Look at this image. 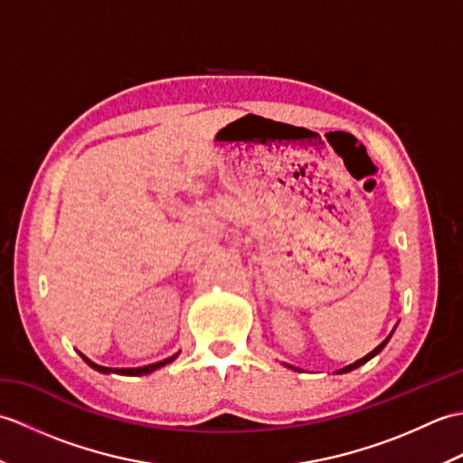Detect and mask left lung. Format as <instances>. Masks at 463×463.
I'll return each mask as SVG.
<instances>
[{
	"mask_svg": "<svg viewBox=\"0 0 463 463\" xmlns=\"http://www.w3.org/2000/svg\"><path fill=\"white\" fill-rule=\"evenodd\" d=\"M390 336H392V334H390ZM390 336H388L386 340H383V342L380 344V346H378V348H373V350H372L370 354H366V356H364L362 360H356V362H354V364H350V366H346V368H342V370H338V372H340V373H342V372H350V370H354V368H358V366H362V364H366V362H368L370 358H373V356H376V354H378V352H380V350H382L383 346H386V344H388V340H390Z\"/></svg>",
	"mask_w": 463,
	"mask_h": 463,
	"instance_id": "8db88e82",
	"label": "left lung"
}]
</instances>
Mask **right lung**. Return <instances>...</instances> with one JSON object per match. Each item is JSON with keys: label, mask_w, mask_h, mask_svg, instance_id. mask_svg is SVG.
Returning <instances> with one entry per match:
<instances>
[{"label": "right lung", "mask_w": 463, "mask_h": 463, "mask_svg": "<svg viewBox=\"0 0 463 463\" xmlns=\"http://www.w3.org/2000/svg\"><path fill=\"white\" fill-rule=\"evenodd\" d=\"M176 356H179V354H175V356H171V358H166V360H161V362H155V364H149V366H143V368H105V366H97L95 362H91L90 358H85L83 354H81V358L90 364L91 368H95L97 372H101V373H109V372H115V373H123V376H143V373H149V372H153V370H156V368H161V366H165V364H169V362H173Z\"/></svg>", "instance_id": "1"}]
</instances>
